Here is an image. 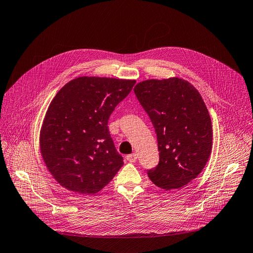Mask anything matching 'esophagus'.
<instances>
[{"label": "esophagus", "mask_w": 253, "mask_h": 253, "mask_svg": "<svg viewBox=\"0 0 253 253\" xmlns=\"http://www.w3.org/2000/svg\"><path fill=\"white\" fill-rule=\"evenodd\" d=\"M126 160H127L128 162H130V163H135V162L137 161V155H136V154L127 155V156H126Z\"/></svg>", "instance_id": "esophagus-1"}]
</instances>
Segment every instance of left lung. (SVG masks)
Wrapping results in <instances>:
<instances>
[{
    "instance_id": "obj_1",
    "label": "left lung",
    "mask_w": 253,
    "mask_h": 253,
    "mask_svg": "<svg viewBox=\"0 0 253 253\" xmlns=\"http://www.w3.org/2000/svg\"><path fill=\"white\" fill-rule=\"evenodd\" d=\"M153 124L159 164L147 170L153 183L165 190L184 187L198 176L211 150V121L203 97L179 78L146 80L134 88Z\"/></svg>"
}]
</instances>
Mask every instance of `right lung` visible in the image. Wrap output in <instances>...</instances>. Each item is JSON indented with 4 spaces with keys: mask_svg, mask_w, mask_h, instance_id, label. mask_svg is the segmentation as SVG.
<instances>
[{
    "mask_svg": "<svg viewBox=\"0 0 253 253\" xmlns=\"http://www.w3.org/2000/svg\"><path fill=\"white\" fill-rule=\"evenodd\" d=\"M135 80L80 77L65 84L50 102L40 130V151L62 187L94 194L124 165L111 138L108 120Z\"/></svg>",
    "mask_w": 253,
    "mask_h": 253,
    "instance_id": "1",
    "label": "right lung"
}]
</instances>
